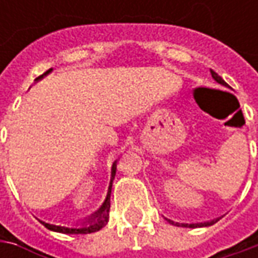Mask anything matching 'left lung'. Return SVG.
I'll list each match as a JSON object with an SVG mask.
<instances>
[{"instance_id": "obj_1", "label": "left lung", "mask_w": 258, "mask_h": 258, "mask_svg": "<svg viewBox=\"0 0 258 258\" xmlns=\"http://www.w3.org/2000/svg\"><path fill=\"white\" fill-rule=\"evenodd\" d=\"M211 72V76H213V79L215 80V82H218L220 85H224L225 86V82H224L223 79L220 77V76L217 75L214 70H210ZM166 221L169 224H172V225H181V227H188V228H198V227H210V225H213V224H215L220 218H217V220H213V221H208V223H197V224H179V223H173V221H171V220H168V218H165Z\"/></svg>"}]
</instances>
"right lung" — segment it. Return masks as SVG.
Masks as SVG:
<instances>
[{
    "mask_svg": "<svg viewBox=\"0 0 258 258\" xmlns=\"http://www.w3.org/2000/svg\"><path fill=\"white\" fill-rule=\"evenodd\" d=\"M50 72H51V69H50V70H47L44 75H41L40 77H37V80L43 79V77H44L45 75H48ZM114 173H116V162H114L113 166H112V178H110V185H109V189H107V195H106L104 203L102 204V207H100L96 213L92 214V215L86 220L85 223H83V225L70 228V227H64V225H54V224L44 223V221H40V223L43 224L45 228L51 230V231H57V233H63V234H90V233H94V231L102 230L104 225L107 224V221H109L110 192H112V182H113V179H114Z\"/></svg>",
    "mask_w": 258,
    "mask_h": 258,
    "instance_id": "1",
    "label": "right lung"
}]
</instances>
